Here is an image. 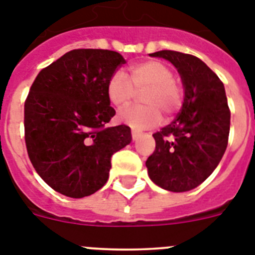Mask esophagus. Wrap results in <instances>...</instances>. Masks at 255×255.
<instances>
[{
	"mask_svg": "<svg viewBox=\"0 0 255 255\" xmlns=\"http://www.w3.org/2000/svg\"><path fill=\"white\" fill-rule=\"evenodd\" d=\"M138 137H140V133H138V132H136V130H132V140L136 141Z\"/></svg>",
	"mask_w": 255,
	"mask_h": 255,
	"instance_id": "obj_1",
	"label": "esophagus"
}]
</instances>
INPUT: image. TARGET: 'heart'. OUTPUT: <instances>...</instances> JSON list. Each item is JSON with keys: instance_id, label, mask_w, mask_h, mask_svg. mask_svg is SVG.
Here are the masks:
<instances>
[{"instance_id": "b5f03b06", "label": "heart", "mask_w": 255, "mask_h": 255, "mask_svg": "<svg viewBox=\"0 0 255 255\" xmlns=\"http://www.w3.org/2000/svg\"><path fill=\"white\" fill-rule=\"evenodd\" d=\"M141 92V101L145 105L128 108L119 114L123 123L134 129H146L158 126L161 113L172 115L182 105V87L173 78L169 66L158 60L136 64L129 68V79L123 72L110 77L106 86V95L110 104L123 109Z\"/></svg>"}]
</instances>
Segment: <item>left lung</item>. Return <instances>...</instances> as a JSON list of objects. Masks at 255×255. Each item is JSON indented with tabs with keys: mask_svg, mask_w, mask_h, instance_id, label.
I'll use <instances>...</instances> for the list:
<instances>
[{
	"mask_svg": "<svg viewBox=\"0 0 255 255\" xmlns=\"http://www.w3.org/2000/svg\"><path fill=\"white\" fill-rule=\"evenodd\" d=\"M177 68L185 88L182 109L170 125L154 133L155 150L146 160L151 181L183 192L212 174L229 143L231 113L218 75L194 55L163 50L150 54Z\"/></svg>",
	"mask_w": 255,
	"mask_h": 255,
	"instance_id": "1",
	"label": "left lung"
}]
</instances>
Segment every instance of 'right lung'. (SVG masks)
<instances>
[{"label": "right lung", "mask_w": 255, "mask_h": 255, "mask_svg": "<svg viewBox=\"0 0 255 255\" xmlns=\"http://www.w3.org/2000/svg\"><path fill=\"white\" fill-rule=\"evenodd\" d=\"M126 60L110 50L66 52L35 77L24 104L28 156L42 180L69 198H85L109 178L112 156L130 142L106 95L110 77Z\"/></svg>", "instance_id": "obj_1"}]
</instances>
